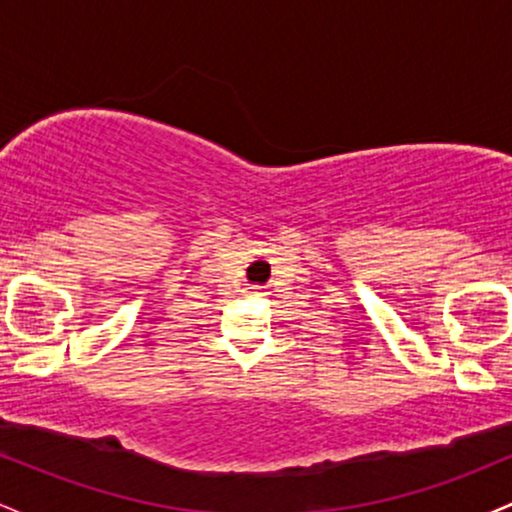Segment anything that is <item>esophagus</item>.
<instances>
[{"instance_id": "esophagus-1", "label": "esophagus", "mask_w": 512, "mask_h": 512, "mask_svg": "<svg viewBox=\"0 0 512 512\" xmlns=\"http://www.w3.org/2000/svg\"><path fill=\"white\" fill-rule=\"evenodd\" d=\"M250 293H262L260 286H250Z\"/></svg>"}]
</instances>
